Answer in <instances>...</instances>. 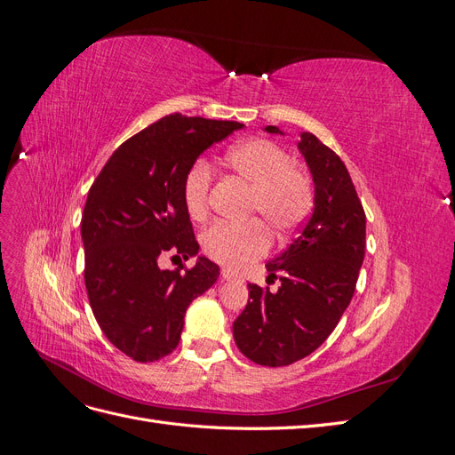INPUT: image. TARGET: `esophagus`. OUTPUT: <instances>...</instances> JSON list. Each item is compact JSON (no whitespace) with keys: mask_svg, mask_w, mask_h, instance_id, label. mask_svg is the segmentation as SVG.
<instances>
[{"mask_svg":"<svg viewBox=\"0 0 455 455\" xmlns=\"http://www.w3.org/2000/svg\"><path fill=\"white\" fill-rule=\"evenodd\" d=\"M220 275H222V279H224V281H237V279H241L239 275L231 273L229 269H222V273H220Z\"/></svg>","mask_w":455,"mask_h":455,"instance_id":"esophagus-1","label":"esophagus"}]
</instances>
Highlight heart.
<instances>
[{
  "label": "heart",
  "instance_id": "b5f03b06",
  "mask_svg": "<svg viewBox=\"0 0 455 455\" xmlns=\"http://www.w3.org/2000/svg\"><path fill=\"white\" fill-rule=\"evenodd\" d=\"M288 161L286 151L267 139L237 142L224 154V167L251 186L249 214H259L277 233L298 228L313 206L309 176ZM211 186V164L196 161L182 184L186 212L194 220H203L209 212ZM201 243L204 254L218 264L243 269L267 252L269 233L259 220L244 224L218 222L203 233Z\"/></svg>",
  "mask_w": 455,
  "mask_h": 455
}]
</instances>
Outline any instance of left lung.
Returning a JSON list of instances; mask_svg holds the SVG:
<instances>
[{"instance_id":"obj_1","label":"left lung","mask_w":455,"mask_h":455,"mask_svg":"<svg viewBox=\"0 0 455 455\" xmlns=\"http://www.w3.org/2000/svg\"><path fill=\"white\" fill-rule=\"evenodd\" d=\"M269 134H286L267 125ZM313 178V214L286 251L267 261L277 292L249 284V304L233 323L246 359L288 366L332 334L355 292L366 249V216L343 161L315 134L298 142Z\"/></svg>"}]
</instances>
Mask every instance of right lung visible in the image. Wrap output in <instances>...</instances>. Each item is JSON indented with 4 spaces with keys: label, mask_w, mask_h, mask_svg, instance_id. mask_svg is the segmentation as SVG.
<instances>
[{
    "label": "right lung",
    "mask_w": 455,
    "mask_h": 455,
    "mask_svg": "<svg viewBox=\"0 0 455 455\" xmlns=\"http://www.w3.org/2000/svg\"><path fill=\"white\" fill-rule=\"evenodd\" d=\"M243 127L163 117L123 142L89 189L81 218L89 301L104 336L136 363L176 349L188 306L218 279L220 267L199 256L182 184L203 151ZM164 253L198 261L184 272L161 270Z\"/></svg>",
    "instance_id": "1"
}]
</instances>
